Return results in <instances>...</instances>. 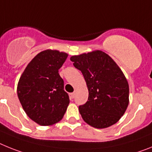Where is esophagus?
Returning <instances> with one entry per match:
<instances>
[{"label":"esophagus","mask_w":152,"mask_h":152,"mask_svg":"<svg viewBox=\"0 0 152 152\" xmlns=\"http://www.w3.org/2000/svg\"><path fill=\"white\" fill-rule=\"evenodd\" d=\"M70 96H71V98L73 99L75 97V92H72L70 94Z\"/></svg>","instance_id":"1"}]
</instances>
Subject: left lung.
<instances>
[{
	"instance_id": "1",
	"label": "left lung",
	"mask_w": 152,
	"mask_h": 152,
	"mask_svg": "<svg viewBox=\"0 0 152 152\" xmlns=\"http://www.w3.org/2000/svg\"><path fill=\"white\" fill-rule=\"evenodd\" d=\"M70 60L82 72L89 90L88 101L79 106L83 119L96 129L115 124L129 102V83L121 69L101 50L72 56Z\"/></svg>"
}]
</instances>
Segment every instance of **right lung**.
Segmentation results:
<instances>
[{
	"label": "right lung",
	"mask_w": 152,
	"mask_h": 152,
	"mask_svg": "<svg viewBox=\"0 0 152 152\" xmlns=\"http://www.w3.org/2000/svg\"><path fill=\"white\" fill-rule=\"evenodd\" d=\"M68 54L47 50L29 63L20 78L18 96L26 114L42 126L60 122L69 103L59 69Z\"/></svg>",
	"instance_id": "1"
}]
</instances>
